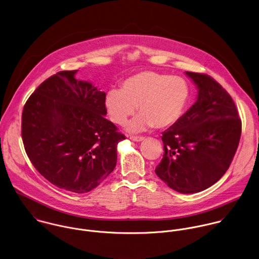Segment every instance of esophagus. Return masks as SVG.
<instances>
[{"mask_svg": "<svg viewBox=\"0 0 259 259\" xmlns=\"http://www.w3.org/2000/svg\"><path fill=\"white\" fill-rule=\"evenodd\" d=\"M130 139H131L132 141L140 142V141H143V140H144V137H143V136H130Z\"/></svg>", "mask_w": 259, "mask_h": 259, "instance_id": "34e87169", "label": "esophagus"}]
</instances>
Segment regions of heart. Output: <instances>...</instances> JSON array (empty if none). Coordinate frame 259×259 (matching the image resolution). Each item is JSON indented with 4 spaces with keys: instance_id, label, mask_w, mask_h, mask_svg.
Here are the masks:
<instances>
[{
    "instance_id": "heart-1",
    "label": "heart",
    "mask_w": 259,
    "mask_h": 259,
    "mask_svg": "<svg viewBox=\"0 0 259 259\" xmlns=\"http://www.w3.org/2000/svg\"><path fill=\"white\" fill-rule=\"evenodd\" d=\"M190 87L178 76L143 71L125 79L121 89H111L105 97V106L110 119L125 125L128 118L138 115L129 125L132 132L154 126L163 129L174 125L184 113L189 102Z\"/></svg>"
}]
</instances>
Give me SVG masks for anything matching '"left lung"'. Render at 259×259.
I'll use <instances>...</instances> for the list:
<instances>
[{"label":"left lung","mask_w":259,"mask_h":259,"mask_svg":"<svg viewBox=\"0 0 259 259\" xmlns=\"http://www.w3.org/2000/svg\"><path fill=\"white\" fill-rule=\"evenodd\" d=\"M198 96L184 115L162 132L163 158L157 176L180 193H196L216 183L237 150L241 120L228 92L207 74L186 72Z\"/></svg>","instance_id":"obj_1"}]
</instances>
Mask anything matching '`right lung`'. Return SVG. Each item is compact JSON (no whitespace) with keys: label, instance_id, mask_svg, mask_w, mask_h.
Wrapping results in <instances>:
<instances>
[{"label":"right lung","instance_id":"1","mask_svg":"<svg viewBox=\"0 0 259 259\" xmlns=\"http://www.w3.org/2000/svg\"><path fill=\"white\" fill-rule=\"evenodd\" d=\"M61 71L29 97L22 114L25 151L53 185L75 193L97 187L114 170L125 139L105 118L106 93Z\"/></svg>","mask_w":259,"mask_h":259}]
</instances>
